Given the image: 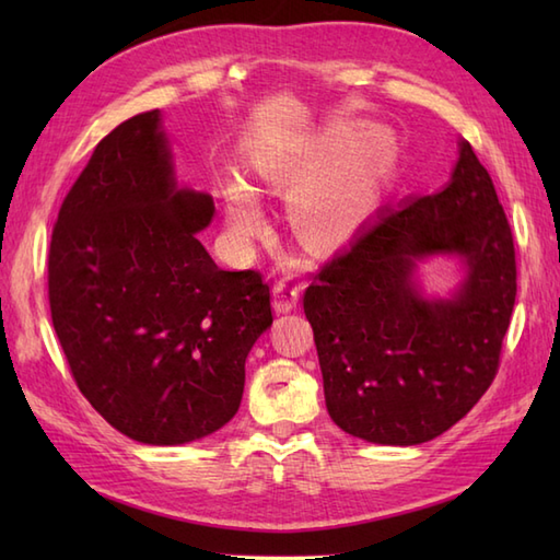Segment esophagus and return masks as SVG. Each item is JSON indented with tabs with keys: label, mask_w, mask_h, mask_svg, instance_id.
Returning <instances> with one entry per match:
<instances>
[{
	"label": "esophagus",
	"mask_w": 560,
	"mask_h": 560,
	"mask_svg": "<svg viewBox=\"0 0 560 560\" xmlns=\"http://www.w3.org/2000/svg\"><path fill=\"white\" fill-rule=\"evenodd\" d=\"M301 299V289L299 287H291L289 281H279L277 287H273V311L277 313H291L295 303Z\"/></svg>",
	"instance_id": "esophagus-1"
}]
</instances>
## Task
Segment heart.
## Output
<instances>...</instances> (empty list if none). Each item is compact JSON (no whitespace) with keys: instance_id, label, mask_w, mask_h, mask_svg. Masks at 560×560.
<instances>
[{"instance_id":"heart-1","label":"heart","mask_w":560,"mask_h":560,"mask_svg":"<svg viewBox=\"0 0 560 560\" xmlns=\"http://www.w3.org/2000/svg\"><path fill=\"white\" fill-rule=\"evenodd\" d=\"M397 163V141L385 127L339 122L323 129L299 151L261 163L259 175L279 192H293L289 225L295 243L313 255L347 245L361 229ZM225 219L237 241L265 231V213L243 183L223 187Z\"/></svg>"}]
</instances>
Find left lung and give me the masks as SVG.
<instances>
[{"label": "left lung", "mask_w": 560, "mask_h": 560, "mask_svg": "<svg viewBox=\"0 0 560 560\" xmlns=\"http://www.w3.org/2000/svg\"><path fill=\"white\" fill-rule=\"evenodd\" d=\"M431 254L468 267L452 300L415 289V261ZM515 295L513 231L489 171L459 141L445 189L380 209L305 289L331 421L377 445L445 433L491 387Z\"/></svg>", "instance_id": "left-lung-1"}]
</instances>
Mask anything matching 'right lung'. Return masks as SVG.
<instances>
[{
    "mask_svg": "<svg viewBox=\"0 0 560 560\" xmlns=\"http://www.w3.org/2000/svg\"><path fill=\"white\" fill-rule=\"evenodd\" d=\"M211 217L209 195L175 185L159 110L98 141L57 213V339L81 395L137 443L183 445L229 423L273 319L261 273L219 269L197 241Z\"/></svg>",
    "mask_w": 560,
    "mask_h": 560,
    "instance_id": "right-lung-1",
    "label": "right lung"
}]
</instances>
